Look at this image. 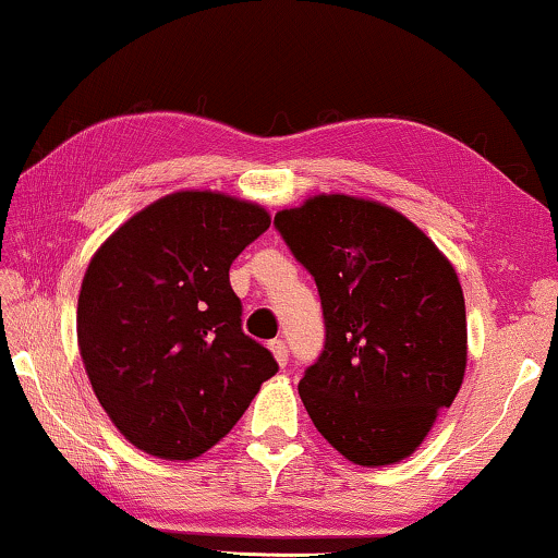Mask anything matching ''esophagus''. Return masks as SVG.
Returning <instances> with one entry per match:
<instances>
[{"label":"esophagus","instance_id":"34e87169","mask_svg":"<svg viewBox=\"0 0 558 558\" xmlns=\"http://www.w3.org/2000/svg\"><path fill=\"white\" fill-rule=\"evenodd\" d=\"M269 350L274 352V360H277L281 367H284L287 362H289V350H287V344L281 342V339H271V342H269Z\"/></svg>","mask_w":558,"mask_h":558}]
</instances>
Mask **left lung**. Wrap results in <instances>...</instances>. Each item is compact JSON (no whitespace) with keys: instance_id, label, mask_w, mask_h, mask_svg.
Masks as SVG:
<instances>
[{"instance_id":"left-lung-1","label":"left lung","mask_w":558,"mask_h":558,"mask_svg":"<svg viewBox=\"0 0 558 558\" xmlns=\"http://www.w3.org/2000/svg\"><path fill=\"white\" fill-rule=\"evenodd\" d=\"M274 226L322 299L325 350L299 379L314 427L357 465L415 453L465 375L453 264L413 221L365 198L314 196Z\"/></svg>"}]
</instances>
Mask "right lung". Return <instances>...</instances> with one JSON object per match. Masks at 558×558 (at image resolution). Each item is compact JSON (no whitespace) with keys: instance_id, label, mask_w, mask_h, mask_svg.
Here are the masks:
<instances>
[{"instance_id":"1","label":"right lung","mask_w":558,"mask_h":558,"mask_svg":"<svg viewBox=\"0 0 558 558\" xmlns=\"http://www.w3.org/2000/svg\"><path fill=\"white\" fill-rule=\"evenodd\" d=\"M262 206L179 191L95 252L77 344L100 405L145 453L191 460L244 415L277 360L241 329L229 269L269 229Z\"/></svg>"}]
</instances>
